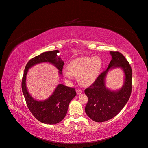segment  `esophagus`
<instances>
[{"mask_svg":"<svg viewBox=\"0 0 148 148\" xmlns=\"http://www.w3.org/2000/svg\"><path fill=\"white\" fill-rule=\"evenodd\" d=\"M76 92H77V94H81L82 93V91L81 90H79V89H77Z\"/></svg>","mask_w":148,"mask_h":148,"instance_id":"esophagus-1","label":"esophagus"}]
</instances>
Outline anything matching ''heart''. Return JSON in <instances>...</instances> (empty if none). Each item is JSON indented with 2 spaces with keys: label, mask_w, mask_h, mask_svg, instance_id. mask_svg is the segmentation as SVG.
I'll return each instance as SVG.
<instances>
[{
  "label": "heart",
  "mask_w": 148,
  "mask_h": 148,
  "mask_svg": "<svg viewBox=\"0 0 148 148\" xmlns=\"http://www.w3.org/2000/svg\"><path fill=\"white\" fill-rule=\"evenodd\" d=\"M103 62L98 56L80 57L70 62L69 67L63 69L64 77L69 82L79 76V82L83 86H90L97 80L101 69Z\"/></svg>",
  "instance_id": "obj_1"
}]
</instances>
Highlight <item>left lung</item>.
<instances>
[{"instance_id": "8db88e82", "label": "left lung", "mask_w": 148, "mask_h": 148, "mask_svg": "<svg viewBox=\"0 0 148 148\" xmlns=\"http://www.w3.org/2000/svg\"><path fill=\"white\" fill-rule=\"evenodd\" d=\"M112 60L107 68L101 74L90 87L84 90L88 98L85 112L94 121L103 122L117 115L128 102L132 89V69L122 54L118 51H110ZM114 68L121 69L124 74L123 86L118 90L106 88L107 74Z\"/></svg>"}]
</instances>
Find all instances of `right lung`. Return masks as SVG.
Listing matches in <instances>:
<instances>
[{"label": "right lung", "instance_id": "1", "mask_svg": "<svg viewBox=\"0 0 148 148\" xmlns=\"http://www.w3.org/2000/svg\"><path fill=\"white\" fill-rule=\"evenodd\" d=\"M59 52V50L45 51L30 59L25 67L21 82L22 92L29 110L39 121L50 125L58 123L65 117L69 104L76 95L75 89L59 84L48 98L36 100L27 90L26 76L29 69L32 66L41 63H49L59 70V74L61 77L64 62L57 55Z\"/></svg>", "mask_w": 148, "mask_h": 148}]
</instances>
